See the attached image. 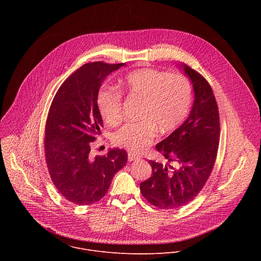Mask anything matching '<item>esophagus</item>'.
<instances>
[{
    "label": "esophagus",
    "instance_id": "1",
    "mask_svg": "<svg viewBox=\"0 0 261 261\" xmlns=\"http://www.w3.org/2000/svg\"><path fill=\"white\" fill-rule=\"evenodd\" d=\"M140 159V156L138 155H135L134 153L132 152H129L128 153V160L131 162V161H135V160H139Z\"/></svg>",
    "mask_w": 261,
    "mask_h": 261
}]
</instances>
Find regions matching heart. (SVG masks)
<instances>
[{"instance_id":"heart-1","label":"heart","mask_w":261,"mask_h":261,"mask_svg":"<svg viewBox=\"0 0 261 261\" xmlns=\"http://www.w3.org/2000/svg\"><path fill=\"white\" fill-rule=\"evenodd\" d=\"M121 89L141 101L137 122L128 123L114 134L117 145L139 153L160 134L174 131L187 117L192 103V84L182 74L152 68L128 73ZM123 95L117 88H102L97 95L100 116L108 125L122 120Z\"/></svg>"}]
</instances>
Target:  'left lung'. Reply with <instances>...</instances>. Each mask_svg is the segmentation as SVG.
Segmentation results:
<instances>
[{
  "mask_svg": "<svg viewBox=\"0 0 261 261\" xmlns=\"http://www.w3.org/2000/svg\"><path fill=\"white\" fill-rule=\"evenodd\" d=\"M194 89L188 119L156 145L166 164L148 161L152 176L140 182V192L151 204L173 210L192 201L208 179L217 158L220 118L217 101L207 81L184 65Z\"/></svg>",
  "mask_w": 261,
  "mask_h": 261,
  "instance_id": "left-lung-1",
  "label": "left lung"
}]
</instances>
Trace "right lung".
Instances as JSON below:
<instances>
[{
	"label": "right lung",
	"mask_w": 261,
	"mask_h": 261,
	"mask_svg": "<svg viewBox=\"0 0 261 261\" xmlns=\"http://www.w3.org/2000/svg\"><path fill=\"white\" fill-rule=\"evenodd\" d=\"M124 65L85 64L62 84L49 107L44 138L46 165L55 187L72 203L99 201L128 160L122 148H113L104 156L90 154L103 127L97 106L99 89L108 74Z\"/></svg>",
	"instance_id": "add662e5"
}]
</instances>
